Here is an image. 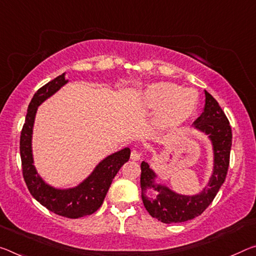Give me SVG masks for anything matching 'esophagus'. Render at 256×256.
Wrapping results in <instances>:
<instances>
[{
  "instance_id": "34e87169",
  "label": "esophagus",
  "mask_w": 256,
  "mask_h": 256,
  "mask_svg": "<svg viewBox=\"0 0 256 256\" xmlns=\"http://www.w3.org/2000/svg\"><path fill=\"white\" fill-rule=\"evenodd\" d=\"M141 156H142V155H141V152H139V150H136V149L132 150V152H131V160H139Z\"/></svg>"
}]
</instances>
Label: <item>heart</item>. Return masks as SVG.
<instances>
[{
    "label": "heart",
    "mask_w": 256,
    "mask_h": 256,
    "mask_svg": "<svg viewBox=\"0 0 256 256\" xmlns=\"http://www.w3.org/2000/svg\"><path fill=\"white\" fill-rule=\"evenodd\" d=\"M139 99L144 107L158 109L156 117L162 125H174L186 120L197 104L196 93L171 82L149 84L139 93Z\"/></svg>",
    "instance_id": "obj_1"
}]
</instances>
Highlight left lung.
<instances>
[{
  "instance_id": "obj_1",
  "label": "left lung",
  "mask_w": 256,
  "mask_h": 256,
  "mask_svg": "<svg viewBox=\"0 0 256 256\" xmlns=\"http://www.w3.org/2000/svg\"><path fill=\"white\" fill-rule=\"evenodd\" d=\"M194 128L208 134L213 146V173L202 192L194 196L176 194L168 186L156 184V173L147 162L141 163L140 186L144 205L150 216L163 223L184 222L200 216L213 202L226 180L232 133L226 114L208 91H205L204 112L194 122ZM148 190L156 192L155 198L148 197Z\"/></svg>"
}]
</instances>
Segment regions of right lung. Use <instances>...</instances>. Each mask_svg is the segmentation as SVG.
I'll list each match as a JSON object with an SVG mask.
<instances>
[{"mask_svg": "<svg viewBox=\"0 0 256 256\" xmlns=\"http://www.w3.org/2000/svg\"><path fill=\"white\" fill-rule=\"evenodd\" d=\"M68 82L64 72L38 88L28 106L25 124L20 136V157H22L24 180L30 192L40 205L48 210L68 218H78L94 213L102 205L112 181L120 168L128 160L131 150L124 148L101 160L93 172L74 188L56 189L44 182L36 171L32 150L33 126L38 108L43 101Z\"/></svg>", "mask_w": 256, "mask_h": 256, "instance_id": "1", "label": "right lung"}]
</instances>
